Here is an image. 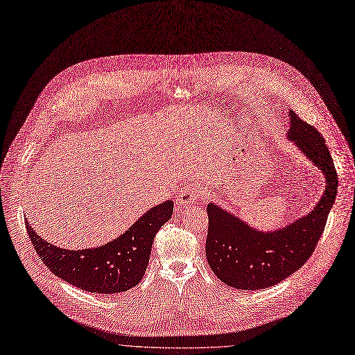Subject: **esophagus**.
Segmentation results:
<instances>
[{
	"instance_id": "34e87169",
	"label": "esophagus",
	"mask_w": 355,
	"mask_h": 355,
	"mask_svg": "<svg viewBox=\"0 0 355 355\" xmlns=\"http://www.w3.org/2000/svg\"><path fill=\"white\" fill-rule=\"evenodd\" d=\"M203 197H205V191L202 187H198L197 184H193V182L182 184L178 194V205L181 207H189L191 205H196L197 200Z\"/></svg>"
}]
</instances>
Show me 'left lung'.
<instances>
[{"label":"left lung","instance_id":"obj_1","mask_svg":"<svg viewBox=\"0 0 355 355\" xmlns=\"http://www.w3.org/2000/svg\"><path fill=\"white\" fill-rule=\"evenodd\" d=\"M288 141L325 177V191L307 214L277 230H258L220 206L209 203L207 263L218 279L239 290L267 288L304 266L313 254L335 203L338 175L322 135L290 112Z\"/></svg>","mask_w":355,"mask_h":355}]
</instances>
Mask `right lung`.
<instances>
[{
  "label": "right lung",
  "instance_id": "1",
  "mask_svg": "<svg viewBox=\"0 0 355 355\" xmlns=\"http://www.w3.org/2000/svg\"><path fill=\"white\" fill-rule=\"evenodd\" d=\"M171 200L150 207L125 234L97 248L64 250L42 239L26 220L36 252L60 280L101 295L126 291L142 280L159 227L173 216Z\"/></svg>",
  "mask_w": 355,
  "mask_h": 355
}]
</instances>
